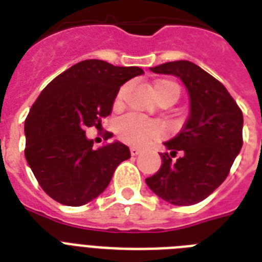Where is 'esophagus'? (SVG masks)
Listing matches in <instances>:
<instances>
[{
    "instance_id": "1",
    "label": "esophagus",
    "mask_w": 262,
    "mask_h": 262,
    "mask_svg": "<svg viewBox=\"0 0 262 262\" xmlns=\"http://www.w3.org/2000/svg\"><path fill=\"white\" fill-rule=\"evenodd\" d=\"M141 152H143V151H141L140 148H137V147H130V154H132V156L140 155Z\"/></svg>"
}]
</instances>
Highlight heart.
<instances>
[{"label":"heart","instance_id":"1","mask_svg":"<svg viewBox=\"0 0 262 262\" xmlns=\"http://www.w3.org/2000/svg\"><path fill=\"white\" fill-rule=\"evenodd\" d=\"M171 90L174 91L177 96L179 95V87L174 81L170 80H160L154 85V94H159L162 91ZM119 102V98L117 99V103ZM162 126L155 121L151 119H144L137 115L129 114L119 118L117 122V133L119 139L123 141L132 144V145H143L149 140L158 139L162 135Z\"/></svg>","mask_w":262,"mask_h":262}]
</instances>
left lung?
<instances>
[{"instance_id":"left-lung-1","label":"left lung","mask_w":262,"mask_h":262,"mask_svg":"<svg viewBox=\"0 0 262 262\" xmlns=\"http://www.w3.org/2000/svg\"><path fill=\"white\" fill-rule=\"evenodd\" d=\"M177 76L189 94V117L178 135L164 141L162 166L145 179L156 195L172 205H193L213 193L227 178L242 148V111L223 84L190 61L149 68ZM180 154L175 161L172 158Z\"/></svg>"}]
</instances>
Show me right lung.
Masks as SVG:
<instances>
[{
    "label": "right lung",
    "instance_id": "1",
    "mask_svg": "<svg viewBox=\"0 0 262 262\" xmlns=\"http://www.w3.org/2000/svg\"><path fill=\"white\" fill-rule=\"evenodd\" d=\"M141 75L139 67L85 59L57 76L35 100L24 125L26 159L57 203L80 207L92 201L108 186L118 164L130 158L121 141L94 148L85 127L100 126L119 88Z\"/></svg>",
    "mask_w": 262,
    "mask_h": 262
}]
</instances>
